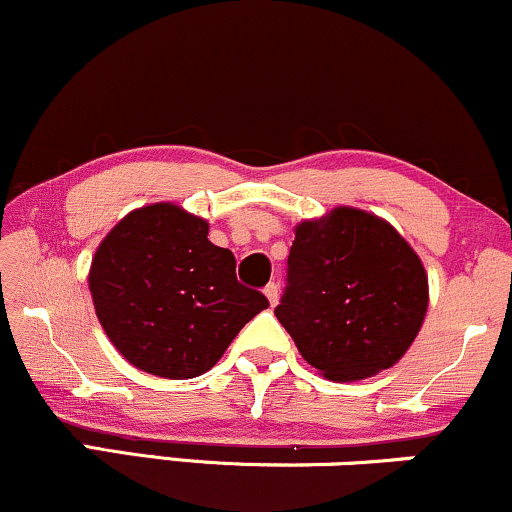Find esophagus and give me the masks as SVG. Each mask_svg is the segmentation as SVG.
<instances>
[{"mask_svg": "<svg viewBox=\"0 0 512 512\" xmlns=\"http://www.w3.org/2000/svg\"><path fill=\"white\" fill-rule=\"evenodd\" d=\"M263 292H266V297H268L270 306H275V304H278V299H280V287L275 285V282H270V285H268L266 290H263Z\"/></svg>", "mask_w": 512, "mask_h": 512, "instance_id": "obj_1", "label": "esophagus"}]
</instances>
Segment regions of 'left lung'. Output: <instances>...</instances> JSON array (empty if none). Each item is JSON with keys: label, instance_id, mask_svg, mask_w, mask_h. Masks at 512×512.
I'll use <instances>...</instances> for the list:
<instances>
[{"label": "left lung", "instance_id": "left-lung-1", "mask_svg": "<svg viewBox=\"0 0 512 512\" xmlns=\"http://www.w3.org/2000/svg\"><path fill=\"white\" fill-rule=\"evenodd\" d=\"M275 316L328 381L381 374L405 357L429 309L422 258L388 220L338 206L294 227Z\"/></svg>", "mask_w": 512, "mask_h": 512}]
</instances>
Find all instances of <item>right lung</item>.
Returning a JSON list of instances; mask_svg holds the SVG:
<instances>
[{"label": "right lung", "instance_id": "obj_1", "mask_svg": "<svg viewBox=\"0 0 512 512\" xmlns=\"http://www.w3.org/2000/svg\"><path fill=\"white\" fill-rule=\"evenodd\" d=\"M208 220L177 203L131 210L107 232L88 270L95 316L117 352L150 376L206 374L256 314L261 292L237 282L230 249Z\"/></svg>", "mask_w": 512, "mask_h": 512}]
</instances>
